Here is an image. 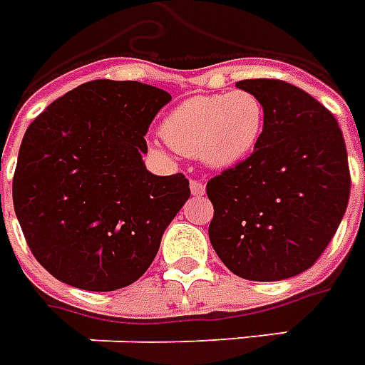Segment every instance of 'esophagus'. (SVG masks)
I'll use <instances>...</instances> for the list:
<instances>
[{
	"label": "esophagus",
	"mask_w": 365,
	"mask_h": 365,
	"mask_svg": "<svg viewBox=\"0 0 365 365\" xmlns=\"http://www.w3.org/2000/svg\"><path fill=\"white\" fill-rule=\"evenodd\" d=\"M190 187L193 195H205V183H201L199 180H191Z\"/></svg>",
	"instance_id": "obj_1"
}]
</instances>
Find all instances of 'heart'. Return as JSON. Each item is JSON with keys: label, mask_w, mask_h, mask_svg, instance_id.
Wrapping results in <instances>:
<instances>
[{"label": "heart", "mask_w": 365, "mask_h": 365, "mask_svg": "<svg viewBox=\"0 0 365 365\" xmlns=\"http://www.w3.org/2000/svg\"><path fill=\"white\" fill-rule=\"evenodd\" d=\"M265 125V106L250 91L193 96L162 121L160 133L185 156L212 168H230L253 153Z\"/></svg>", "instance_id": "1"}]
</instances>
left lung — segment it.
<instances>
[{"label":"left lung","instance_id":"obj_1","mask_svg":"<svg viewBox=\"0 0 365 365\" xmlns=\"http://www.w3.org/2000/svg\"><path fill=\"white\" fill-rule=\"evenodd\" d=\"M236 86L263 102L265 125L245 160L207 183L215 207L210 244L242 279H290L321 257L344 217V137L321 102L286 81L245 79Z\"/></svg>","mask_w":365,"mask_h":365}]
</instances>
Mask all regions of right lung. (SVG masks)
Listing matches in <instances>:
<instances>
[{"label":"right lung","mask_w":365,"mask_h":365,"mask_svg":"<svg viewBox=\"0 0 365 365\" xmlns=\"http://www.w3.org/2000/svg\"><path fill=\"white\" fill-rule=\"evenodd\" d=\"M172 96L98 79L53 100L19 148L13 205L32 255L52 277L93 292L141 279L190 199L183 174L143 164L145 135Z\"/></svg>","instance_id":"1"}]
</instances>
